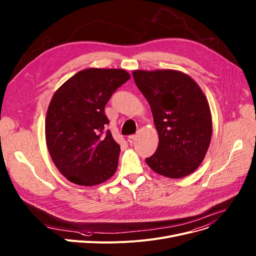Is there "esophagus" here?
Instances as JSON below:
<instances>
[{
  "label": "esophagus",
  "mask_w": 256,
  "mask_h": 256,
  "mask_svg": "<svg viewBox=\"0 0 256 256\" xmlns=\"http://www.w3.org/2000/svg\"><path fill=\"white\" fill-rule=\"evenodd\" d=\"M136 140H137V134H130V136H128V141L132 144V143H134Z\"/></svg>",
  "instance_id": "34e87169"
}]
</instances>
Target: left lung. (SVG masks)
<instances>
[{
	"mask_svg": "<svg viewBox=\"0 0 256 256\" xmlns=\"http://www.w3.org/2000/svg\"><path fill=\"white\" fill-rule=\"evenodd\" d=\"M134 80L150 105L158 132L154 154L146 158L156 173L183 178L205 158L212 136L208 100L196 82L182 72H132Z\"/></svg>",
	"mask_w": 256,
	"mask_h": 256,
	"instance_id": "obj_1",
	"label": "left lung"
}]
</instances>
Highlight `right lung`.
<instances>
[{"label": "right lung", "instance_id": "right-lung-1", "mask_svg": "<svg viewBox=\"0 0 256 256\" xmlns=\"http://www.w3.org/2000/svg\"><path fill=\"white\" fill-rule=\"evenodd\" d=\"M130 78L122 69L90 68L66 80L51 98L46 144L56 166L69 181L94 186L114 175L120 146L106 130L105 106Z\"/></svg>", "mask_w": 256, "mask_h": 256}]
</instances>
